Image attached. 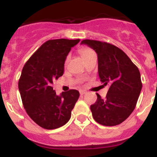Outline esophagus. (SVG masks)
I'll use <instances>...</instances> for the list:
<instances>
[{
    "mask_svg": "<svg viewBox=\"0 0 157 157\" xmlns=\"http://www.w3.org/2000/svg\"><path fill=\"white\" fill-rule=\"evenodd\" d=\"M87 92H86V91H82V90H81V91H80V95H83V94H86Z\"/></svg>",
    "mask_w": 157,
    "mask_h": 157,
    "instance_id": "1",
    "label": "esophagus"
}]
</instances>
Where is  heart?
<instances>
[{"instance_id": "b5f03b06", "label": "heart", "mask_w": 157, "mask_h": 157, "mask_svg": "<svg viewBox=\"0 0 157 157\" xmlns=\"http://www.w3.org/2000/svg\"><path fill=\"white\" fill-rule=\"evenodd\" d=\"M79 52H80V54L81 57H82V58L85 61L87 60V59H89L90 57H91V56L95 55L94 52L93 50L91 49V48H87V47H84V48H80ZM69 57H70L69 55H68L67 57H66V60H65V63H64L65 66H66V65L68 64V60H69Z\"/></svg>"}]
</instances>
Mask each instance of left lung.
Wrapping results in <instances>:
<instances>
[{"label": "left lung", "instance_id": "8db88e82", "mask_svg": "<svg viewBox=\"0 0 157 157\" xmlns=\"http://www.w3.org/2000/svg\"><path fill=\"white\" fill-rule=\"evenodd\" d=\"M81 44L97 52L100 81L110 85L105 99L97 94V101L90 107L93 117L102 125H117L136 107L142 86L140 71L125 52L114 45L94 40H83Z\"/></svg>", "mask_w": 157, "mask_h": 157}]
</instances>
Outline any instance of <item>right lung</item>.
Returning <instances> with one entry per match:
<instances>
[{
  "label": "right lung",
  "mask_w": 157,
  "mask_h": 157,
  "mask_svg": "<svg viewBox=\"0 0 157 157\" xmlns=\"http://www.w3.org/2000/svg\"><path fill=\"white\" fill-rule=\"evenodd\" d=\"M80 39H56L45 42L27 60L18 82L23 105L30 118L45 129L67 123L80 93L71 89L58 96L52 87L63 75L64 63L71 47Z\"/></svg>",
  "instance_id": "right-lung-1"
}]
</instances>
